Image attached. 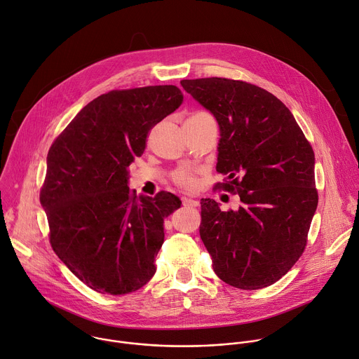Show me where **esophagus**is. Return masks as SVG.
Instances as JSON below:
<instances>
[{"mask_svg":"<svg viewBox=\"0 0 359 359\" xmlns=\"http://www.w3.org/2000/svg\"><path fill=\"white\" fill-rule=\"evenodd\" d=\"M182 203H183V205H189V207H197V205L200 204L198 200L189 198V197H183V198H182Z\"/></svg>","mask_w":359,"mask_h":359,"instance_id":"34e87169","label":"esophagus"}]
</instances>
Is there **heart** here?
I'll return each mask as SVG.
<instances>
[{"label":"heart","mask_w":359,"mask_h":359,"mask_svg":"<svg viewBox=\"0 0 359 359\" xmlns=\"http://www.w3.org/2000/svg\"><path fill=\"white\" fill-rule=\"evenodd\" d=\"M200 114H203V112H196V114L190 115L187 119L194 118V116H197V115H200ZM172 177H173V182H175L177 186H180V187H183V189H186V190H193V189L196 187V184H197L196 172H194L193 169H190V168L177 169V170L173 173Z\"/></svg>","instance_id":"heart-1"}]
</instances>
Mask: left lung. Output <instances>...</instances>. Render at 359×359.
Listing matches in <instances>:
<instances>
[{
    "label": "left lung",
    "instance_id": "left-lung-1",
    "mask_svg": "<svg viewBox=\"0 0 359 359\" xmlns=\"http://www.w3.org/2000/svg\"><path fill=\"white\" fill-rule=\"evenodd\" d=\"M219 126L215 189L240 194L221 211L201 198L200 236L225 283L255 290L273 285L302 257L318 194L314 152L289 108L272 93L241 80H182Z\"/></svg>",
    "mask_w": 359,
    "mask_h": 359
}]
</instances>
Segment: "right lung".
Masks as SVG:
<instances>
[{
    "instance_id": "add662e5",
    "label": "right lung",
    "mask_w": 359,
    "mask_h": 359,
    "mask_svg": "<svg viewBox=\"0 0 359 359\" xmlns=\"http://www.w3.org/2000/svg\"><path fill=\"white\" fill-rule=\"evenodd\" d=\"M183 101L176 86L112 90L90 101L53 141L41 189L55 254L98 293L128 294L155 275L172 193L137 197L128 166L149 131Z\"/></svg>"
}]
</instances>
